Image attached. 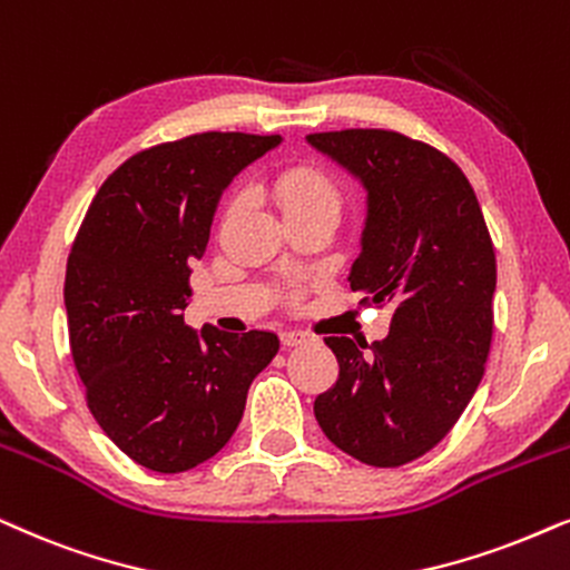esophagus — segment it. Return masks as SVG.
I'll list each match as a JSON object with an SVG mask.
<instances>
[{
    "label": "esophagus",
    "mask_w": 570,
    "mask_h": 570,
    "mask_svg": "<svg viewBox=\"0 0 570 570\" xmlns=\"http://www.w3.org/2000/svg\"><path fill=\"white\" fill-rule=\"evenodd\" d=\"M279 340H283V345H285V348H293V345H301V343H306L308 335H306V332H301V330H285L283 335H279Z\"/></svg>",
    "instance_id": "obj_1"
}]
</instances>
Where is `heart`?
<instances>
[{
  "label": "heart",
  "mask_w": 570,
  "mask_h": 570,
  "mask_svg": "<svg viewBox=\"0 0 570 570\" xmlns=\"http://www.w3.org/2000/svg\"><path fill=\"white\" fill-rule=\"evenodd\" d=\"M272 194H275L285 217L308 212L337 217L340 206H343L340 183L314 161H298V165L279 169L275 180H272Z\"/></svg>",
  "instance_id": "obj_1"
}]
</instances>
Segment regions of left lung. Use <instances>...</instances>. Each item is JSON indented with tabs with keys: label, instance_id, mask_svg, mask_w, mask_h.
Listing matches in <instances>:
<instances>
[{
	"label": "left lung",
	"instance_id": "obj_1",
	"mask_svg": "<svg viewBox=\"0 0 570 570\" xmlns=\"http://www.w3.org/2000/svg\"><path fill=\"white\" fill-rule=\"evenodd\" d=\"M366 188L361 254L348 283L393 308L384 340L324 337L340 374L314 401L330 442L376 469L411 463L461 419L492 343L498 264L461 167L403 132L351 128L306 136Z\"/></svg>",
	"mask_w": 570,
	"mask_h": 570
}]
</instances>
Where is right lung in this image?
<instances>
[{"label": "right lung", "instance_id": "add662e5", "mask_svg": "<svg viewBox=\"0 0 570 570\" xmlns=\"http://www.w3.org/2000/svg\"><path fill=\"white\" fill-rule=\"evenodd\" d=\"M279 136L196 132L122 161L88 206L65 275L70 351L96 424L132 461L180 474L238 430L275 332L183 322L222 190Z\"/></svg>", "mask_w": 570, "mask_h": 570}]
</instances>
